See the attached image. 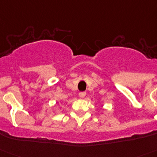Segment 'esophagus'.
Wrapping results in <instances>:
<instances>
[{"label":"esophagus","mask_w":157,"mask_h":157,"mask_svg":"<svg viewBox=\"0 0 157 157\" xmlns=\"http://www.w3.org/2000/svg\"><path fill=\"white\" fill-rule=\"evenodd\" d=\"M78 95H79L80 98H83V97L86 95V92H85V91H82V92H79Z\"/></svg>","instance_id":"obj_1"}]
</instances>
